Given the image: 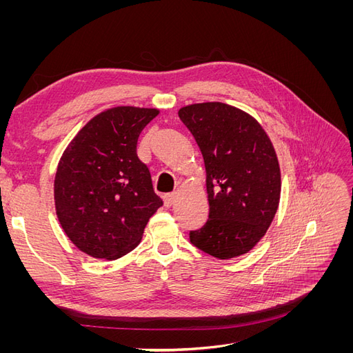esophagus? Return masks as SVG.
Instances as JSON below:
<instances>
[{
    "mask_svg": "<svg viewBox=\"0 0 353 353\" xmlns=\"http://www.w3.org/2000/svg\"><path fill=\"white\" fill-rule=\"evenodd\" d=\"M175 199H176V194L175 193H168V194H165L163 196V200H165V205L169 208V206H172L174 203H175Z\"/></svg>",
    "mask_w": 353,
    "mask_h": 353,
    "instance_id": "obj_1",
    "label": "esophagus"
}]
</instances>
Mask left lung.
Returning <instances> with one entry per match:
<instances>
[{
	"instance_id": "obj_1",
	"label": "left lung",
	"mask_w": 353,
	"mask_h": 353,
	"mask_svg": "<svg viewBox=\"0 0 353 353\" xmlns=\"http://www.w3.org/2000/svg\"><path fill=\"white\" fill-rule=\"evenodd\" d=\"M178 116L206 168L209 219L190 231V241L218 259L248 253L279 209L281 175L272 143L250 114L225 103L191 104Z\"/></svg>"
}]
</instances>
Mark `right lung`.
I'll return each mask as SVG.
<instances>
[{
	"label": "right lung",
	"mask_w": 353,
	"mask_h": 353,
	"mask_svg": "<svg viewBox=\"0 0 353 353\" xmlns=\"http://www.w3.org/2000/svg\"><path fill=\"white\" fill-rule=\"evenodd\" d=\"M156 109L122 105L85 125L63 153L54 179L57 218L66 236L92 258L114 261L140 243L163 205L137 141Z\"/></svg>",
	"instance_id": "add662e5"
}]
</instances>
